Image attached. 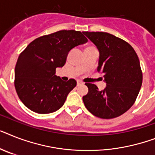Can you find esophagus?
<instances>
[{"mask_svg":"<svg viewBox=\"0 0 155 155\" xmlns=\"http://www.w3.org/2000/svg\"><path fill=\"white\" fill-rule=\"evenodd\" d=\"M77 84H78V85H82L83 82L82 81H77Z\"/></svg>","mask_w":155,"mask_h":155,"instance_id":"esophagus-1","label":"esophagus"}]
</instances>
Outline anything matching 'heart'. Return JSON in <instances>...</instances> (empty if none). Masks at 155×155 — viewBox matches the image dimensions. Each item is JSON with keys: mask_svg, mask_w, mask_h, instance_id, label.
Listing matches in <instances>:
<instances>
[{"mask_svg": "<svg viewBox=\"0 0 155 155\" xmlns=\"http://www.w3.org/2000/svg\"><path fill=\"white\" fill-rule=\"evenodd\" d=\"M89 47H87L86 48H89ZM86 48H85V49H86Z\"/></svg>", "mask_w": 155, "mask_h": 155, "instance_id": "obj_1", "label": "heart"}]
</instances>
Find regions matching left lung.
Segmentation results:
<instances>
[{"mask_svg": "<svg viewBox=\"0 0 155 155\" xmlns=\"http://www.w3.org/2000/svg\"><path fill=\"white\" fill-rule=\"evenodd\" d=\"M83 33L99 51L97 71L106 83L101 91L94 84L86 83L89 92L83 96V102L95 116L116 118L131 108L139 93L143 74L139 58L129 43L113 35Z\"/></svg>", "mask_w": 155, "mask_h": 155, "instance_id": "1", "label": "left lung"}]
</instances>
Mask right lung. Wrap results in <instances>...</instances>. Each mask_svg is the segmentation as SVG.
I'll return each instance as SVG.
<instances>
[{
	"label": "right lung",
	"instance_id": "1",
	"mask_svg": "<svg viewBox=\"0 0 155 155\" xmlns=\"http://www.w3.org/2000/svg\"><path fill=\"white\" fill-rule=\"evenodd\" d=\"M87 41L81 31L62 30L37 38L20 54L15 67V88L27 108L39 114L62 108L77 81H64L55 70L65 65L73 48Z\"/></svg>",
	"mask_w": 155,
	"mask_h": 155
}]
</instances>
